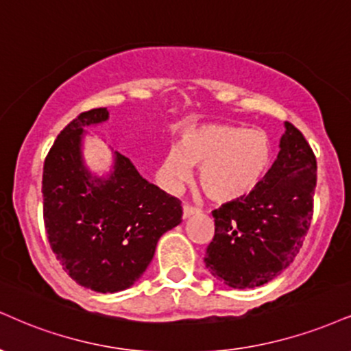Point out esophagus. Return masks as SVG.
<instances>
[{
  "mask_svg": "<svg viewBox=\"0 0 351 351\" xmlns=\"http://www.w3.org/2000/svg\"><path fill=\"white\" fill-rule=\"evenodd\" d=\"M196 213H197V209L191 208V206H188V204L183 206V219L191 217V216H194V214H196Z\"/></svg>",
  "mask_w": 351,
  "mask_h": 351,
  "instance_id": "esophagus-1",
  "label": "esophagus"
}]
</instances>
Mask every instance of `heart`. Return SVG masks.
Here are the masks:
<instances>
[{"instance_id":"1","label":"heart","mask_w":351,"mask_h":351,"mask_svg":"<svg viewBox=\"0 0 351 351\" xmlns=\"http://www.w3.org/2000/svg\"><path fill=\"white\" fill-rule=\"evenodd\" d=\"M273 160V143L263 130L240 125L204 124L188 129L160 163L158 176L176 189L199 168L197 184L210 201L243 199L260 186Z\"/></svg>"}]
</instances>
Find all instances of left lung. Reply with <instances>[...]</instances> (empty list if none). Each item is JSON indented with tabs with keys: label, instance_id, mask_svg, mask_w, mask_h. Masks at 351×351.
I'll use <instances>...</instances> for the list:
<instances>
[{
	"label": "left lung",
	"instance_id": "8db88e82",
	"mask_svg": "<svg viewBox=\"0 0 351 351\" xmlns=\"http://www.w3.org/2000/svg\"><path fill=\"white\" fill-rule=\"evenodd\" d=\"M280 149L255 191L213 210L216 230L204 263L230 288H256L276 278L296 258L309 230L315 155L291 122H286Z\"/></svg>",
	"mask_w": 351,
	"mask_h": 351
}]
</instances>
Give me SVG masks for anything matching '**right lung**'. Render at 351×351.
<instances>
[{
    "label": "right lung",
    "mask_w": 351,
    "mask_h": 351,
    "mask_svg": "<svg viewBox=\"0 0 351 351\" xmlns=\"http://www.w3.org/2000/svg\"><path fill=\"white\" fill-rule=\"evenodd\" d=\"M109 117L82 112L57 135L44 162L42 196L50 248L71 280L98 293L134 285L154 258L158 239L181 222V201L152 184L128 157L114 154L106 178L84 167V128Z\"/></svg>",
    "instance_id": "add662e5"
}]
</instances>
